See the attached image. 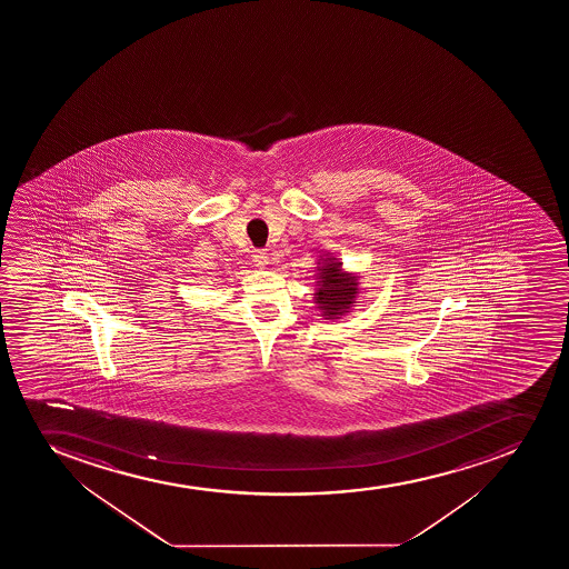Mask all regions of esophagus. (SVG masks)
Returning a JSON list of instances; mask_svg holds the SVG:
<instances>
[{"label":"esophagus","instance_id":"34e87169","mask_svg":"<svg viewBox=\"0 0 569 569\" xmlns=\"http://www.w3.org/2000/svg\"><path fill=\"white\" fill-rule=\"evenodd\" d=\"M252 261L258 269H264V264L269 263V256L263 252V250H256L252 253Z\"/></svg>","mask_w":569,"mask_h":569}]
</instances>
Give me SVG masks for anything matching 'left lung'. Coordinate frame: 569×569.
<instances>
[{
  "instance_id": "1",
  "label": "left lung",
  "mask_w": 569,
  "mask_h": 569,
  "mask_svg": "<svg viewBox=\"0 0 569 569\" xmlns=\"http://www.w3.org/2000/svg\"><path fill=\"white\" fill-rule=\"evenodd\" d=\"M313 302L322 319H341L356 306L360 295V276L343 269V263L330 253L317 259Z\"/></svg>"
}]
</instances>
